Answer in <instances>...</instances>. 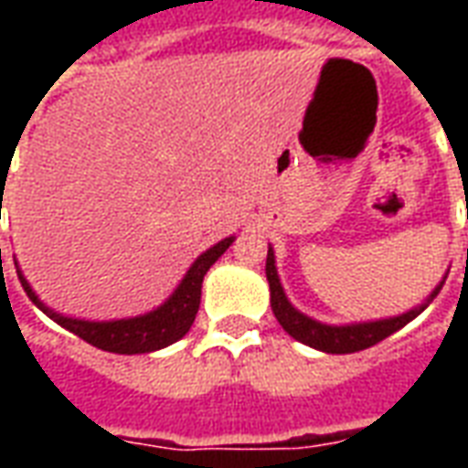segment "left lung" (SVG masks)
I'll use <instances>...</instances> for the list:
<instances>
[{
  "label": "left lung",
  "mask_w": 468,
  "mask_h": 468,
  "mask_svg": "<svg viewBox=\"0 0 468 468\" xmlns=\"http://www.w3.org/2000/svg\"><path fill=\"white\" fill-rule=\"evenodd\" d=\"M265 275H268V285H271V308H273L278 324L283 325L288 335H293L295 341L318 348L324 353H356L363 348H371L383 338L396 334L399 328L411 324L416 315L421 314L426 305L431 303L433 298L441 291L443 281L436 285V291L429 295V301L413 308L409 314L396 315V318H383V321H368V324H351V325H328L321 321L308 318L301 311H295L291 301L285 298L283 285L278 281V271H275V255L273 248H268V258H265Z\"/></svg>",
  "instance_id": "1"
}]
</instances>
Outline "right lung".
<instances>
[{
	"label": "right lung",
	"mask_w": 468,
	"mask_h": 468,
	"mask_svg": "<svg viewBox=\"0 0 468 468\" xmlns=\"http://www.w3.org/2000/svg\"><path fill=\"white\" fill-rule=\"evenodd\" d=\"M230 243H233V238H225L220 243H215L210 250H205L190 265V271L185 273L180 285L175 288V293L160 308H154V311L144 315H134V318H122V321H102L100 324V321H80V318H67V315L55 314L52 308H47L37 298L22 271H16V275H19V283L25 288V293L29 295V301L42 314L49 315L55 324L67 328L69 334L80 335L87 344L102 348V351L133 356V353L160 351L165 346L180 341L190 331L195 315H197V308H200V288H203L205 273L230 248Z\"/></svg>",
	"instance_id": "1"
}]
</instances>
